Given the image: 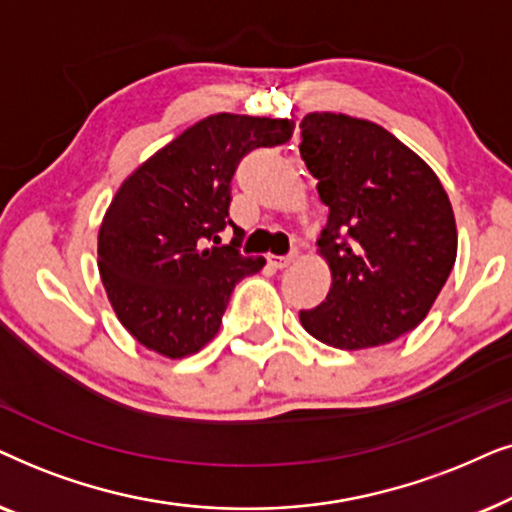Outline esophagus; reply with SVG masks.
I'll list each match as a JSON object with an SVG mask.
<instances>
[{"instance_id": "esophagus-1", "label": "esophagus", "mask_w": 512, "mask_h": 512, "mask_svg": "<svg viewBox=\"0 0 512 512\" xmlns=\"http://www.w3.org/2000/svg\"><path fill=\"white\" fill-rule=\"evenodd\" d=\"M295 252H290V255H285V257H276V255H271L269 257V264H271V267H274V269H285V267H290V264L292 262H295Z\"/></svg>"}]
</instances>
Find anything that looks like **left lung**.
I'll return each instance as SVG.
<instances>
[{
    "mask_svg": "<svg viewBox=\"0 0 512 512\" xmlns=\"http://www.w3.org/2000/svg\"><path fill=\"white\" fill-rule=\"evenodd\" d=\"M299 154L330 208L318 252L332 285L299 311L318 342L344 351L388 344L428 316L456 262V222L433 168L393 133L349 114L302 119Z\"/></svg>",
    "mask_w": 512,
    "mask_h": 512,
    "instance_id": "1",
    "label": "left lung"
}]
</instances>
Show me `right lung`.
<instances>
[{"mask_svg":"<svg viewBox=\"0 0 512 512\" xmlns=\"http://www.w3.org/2000/svg\"><path fill=\"white\" fill-rule=\"evenodd\" d=\"M295 121L210 114L121 182L98 231V269L119 323L163 358L199 353L222 325L234 285L264 257L220 243L231 177L255 147L283 145Z\"/></svg>","mask_w":512,"mask_h":512,"instance_id":"obj_1","label":"right lung"}]
</instances>
